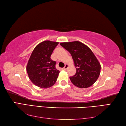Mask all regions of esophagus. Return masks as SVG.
<instances>
[{"label": "esophagus", "instance_id": "obj_1", "mask_svg": "<svg viewBox=\"0 0 126 126\" xmlns=\"http://www.w3.org/2000/svg\"><path fill=\"white\" fill-rule=\"evenodd\" d=\"M69 67V65L68 64H65V66L64 67V70H66V69H67V68Z\"/></svg>", "mask_w": 126, "mask_h": 126}]
</instances>
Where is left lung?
Here are the masks:
<instances>
[{
  "label": "left lung",
  "mask_w": 126,
  "mask_h": 126,
  "mask_svg": "<svg viewBox=\"0 0 126 126\" xmlns=\"http://www.w3.org/2000/svg\"><path fill=\"white\" fill-rule=\"evenodd\" d=\"M60 45L70 53L76 68L71 82L80 88H88L97 81L100 74L101 65L95 55L86 45L79 41L63 42Z\"/></svg>",
  "instance_id": "obj_1"
}]
</instances>
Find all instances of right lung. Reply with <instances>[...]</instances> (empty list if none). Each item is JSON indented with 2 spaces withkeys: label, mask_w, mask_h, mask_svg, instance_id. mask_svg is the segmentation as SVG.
I'll return each mask as SVG.
<instances>
[{
  "label": "right lung",
  "mask_w": 126,
  "mask_h": 126,
  "mask_svg": "<svg viewBox=\"0 0 126 126\" xmlns=\"http://www.w3.org/2000/svg\"><path fill=\"white\" fill-rule=\"evenodd\" d=\"M58 42L45 41L34 47L26 65L29 79L36 86L50 88L57 81L60 71L50 57Z\"/></svg>",
  "instance_id": "add662e5"
}]
</instances>
